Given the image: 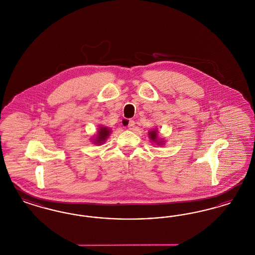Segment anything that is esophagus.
I'll return each mask as SVG.
<instances>
[{
  "instance_id": "1",
  "label": "esophagus",
  "mask_w": 255,
  "mask_h": 255,
  "mask_svg": "<svg viewBox=\"0 0 255 255\" xmlns=\"http://www.w3.org/2000/svg\"><path fill=\"white\" fill-rule=\"evenodd\" d=\"M128 128L129 130H133L134 129V122L133 121H128Z\"/></svg>"
}]
</instances>
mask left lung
Returning a JSON list of instances; mask_svg holds the SVG:
<instances>
[{
  "label": "left lung",
  "mask_w": 255,
  "mask_h": 255,
  "mask_svg": "<svg viewBox=\"0 0 255 255\" xmlns=\"http://www.w3.org/2000/svg\"><path fill=\"white\" fill-rule=\"evenodd\" d=\"M148 136H149L150 140H151L152 142H154L155 144H157V145L162 146L164 145V143H165L164 138L159 137V135H158V129L150 130V131L148 132Z\"/></svg>",
  "instance_id": "1"
}]
</instances>
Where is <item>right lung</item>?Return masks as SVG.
I'll use <instances>...</instances> for the list:
<instances>
[{"instance_id": "right-lung-1", "label": "right lung", "mask_w": 255, "mask_h": 255, "mask_svg": "<svg viewBox=\"0 0 255 255\" xmlns=\"http://www.w3.org/2000/svg\"><path fill=\"white\" fill-rule=\"evenodd\" d=\"M111 133H112L111 128L107 127V126L99 125L98 128H97V133L92 138V142L96 145H101L106 141L107 137L109 136Z\"/></svg>"}]
</instances>
